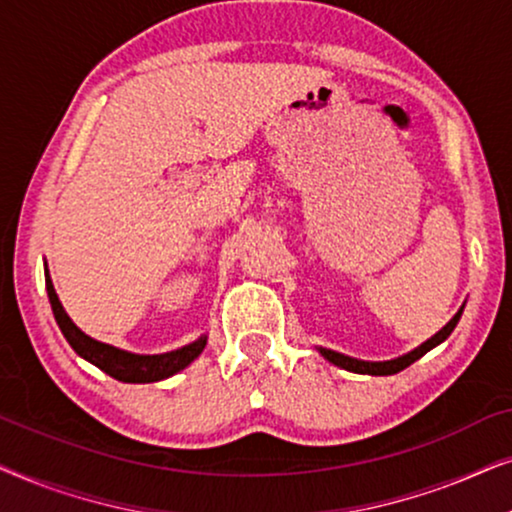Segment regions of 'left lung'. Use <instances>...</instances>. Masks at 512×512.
<instances>
[{
    "instance_id": "8db88e82",
    "label": "left lung",
    "mask_w": 512,
    "mask_h": 512,
    "mask_svg": "<svg viewBox=\"0 0 512 512\" xmlns=\"http://www.w3.org/2000/svg\"><path fill=\"white\" fill-rule=\"evenodd\" d=\"M461 313H463V306L454 313V318L449 320V323L442 327L440 332H435L431 339H426L424 344L417 346V349H412L410 353H403V356L391 358V360H360V358L344 356V353H337L332 349H323V346H318V353L325 360H330L332 365L342 367V370H349V372H356V374H372V377H388V374H398L400 370H405V367H410L414 360H419L421 356H424V353H428L431 349H435L438 344L445 342V339L454 332L456 323L461 320Z\"/></svg>"
}]
</instances>
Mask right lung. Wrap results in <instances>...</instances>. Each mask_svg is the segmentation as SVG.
Masks as SVG:
<instances>
[{"mask_svg": "<svg viewBox=\"0 0 512 512\" xmlns=\"http://www.w3.org/2000/svg\"><path fill=\"white\" fill-rule=\"evenodd\" d=\"M46 292H49V302L53 309V316H56V323L63 332L67 342L77 356H81L88 363L100 367L102 372L109 374V377L126 381V384H152V381H161L185 370L187 365H192L196 358L201 356V351L206 349L208 335H201L196 342L180 346V349L168 351V353H154V356H147V353H131L124 349H117L112 344H102L98 339L88 337L86 332H81L74 320L67 316V311L60 304L56 295V288H53L51 274L46 269Z\"/></svg>", "mask_w": 512, "mask_h": 512, "instance_id": "1", "label": "right lung"}]
</instances>
